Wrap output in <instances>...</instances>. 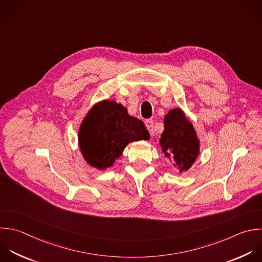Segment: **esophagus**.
<instances>
[{
	"label": "esophagus",
	"mask_w": 262,
	"mask_h": 262,
	"mask_svg": "<svg viewBox=\"0 0 262 262\" xmlns=\"http://www.w3.org/2000/svg\"><path fill=\"white\" fill-rule=\"evenodd\" d=\"M144 124H145L146 129H147L148 132L150 133V135H154V134H155V132H154V121H152V120H146V121L144 122Z\"/></svg>",
	"instance_id": "34e87169"
}]
</instances>
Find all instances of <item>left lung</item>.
Instances as JSON below:
<instances>
[{
	"instance_id": "8db88e82",
	"label": "left lung",
	"mask_w": 262,
	"mask_h": 262,
	"mask_svg": "<svg viewBox=\"0 0 262 262\" xmlns=\"http://www.w3.org/2000/svg\"><path fill=\"white\" fill-rule=\"evenodd\" d=\"M160 146L180 173L189 170L200 156L196 131L181 108L171 110L165 116Z\"/></svg>"
}]
</instances>
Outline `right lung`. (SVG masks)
Returning a JSON list of instances; mask_svg holds the SVG:
<instances>
[{"label":"right lung","instance_id":"right-lung-1","mask_svg":"<svg viewBox=\"0 0 262 262\" xmlns=\"http://www.w3.org/2000/svg\"><path fill=\"white\" fill-rule=\"evenodd\" d=\"M147 139L149 133L143 122L130 116L121 103L110 99L90 108L78 132L84 160L98 170L112 167L129 143Z\"/></svg>","mask_w":262,"mask_h":262}]
</instances>
